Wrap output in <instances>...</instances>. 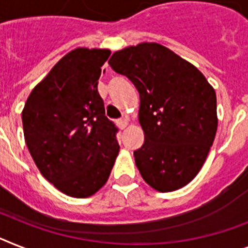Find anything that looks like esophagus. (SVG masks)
Masks as SVG:
<instances>
[{
  "instance_id": "34e87169",
  "label": "esophagus",
  "mask_w": 248,
  "mask_h": 248,
  "mask_svg": "<svg viewBox=\"0 0 248 248\" xmlns=\"http://www.w3.org/2000/svg\"><path fill=\"white\" fill-rule=\"evenodd\" d=\"M116 124L120 129H125L126 125H128V119L126 118H122V119L116 120Z\"/></svg>"
}]
</instances>
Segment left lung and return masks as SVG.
I'll use <instances>...</instances> for the list:
<instances>
[{"label": "left lung", "instance_id": "1", "mask_svg": "<svg viewBox=\"0 0 248 248\" xmlns=\"http://www.w3.org/2000/svg\"><path fill=\"white\" fill-rule=\"evenodd\" d=\"M109 64L139 92L144 143L134 158L143 180L161 193L181 189L199 173L216 138V91L195 65L157 43L118 50Z\"/></svg>", "mask_w": 248, "mask_h": 248}]
</instances>
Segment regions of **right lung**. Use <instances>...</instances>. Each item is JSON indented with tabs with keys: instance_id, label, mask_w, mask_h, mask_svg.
Here are the masks:
<instances>
[{
	"instance_id": "1",
	"label": "right lung",
	"mask_w": 248,
	"mask_h": 248,
	"mask_svg": "<svg viewBox=\"0 0 248 248\" xmlns=\"http://www.w3.org/2000/svg\"><path fill=\"white\" fill-rule=\"evenodd\" d=\"M109 49L77 48L34 87L22 110L26 146L49 183L72 198L105 185L119 153L118 128L97 91Z\"/></svg>"
}]
</instances>
